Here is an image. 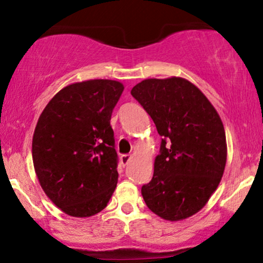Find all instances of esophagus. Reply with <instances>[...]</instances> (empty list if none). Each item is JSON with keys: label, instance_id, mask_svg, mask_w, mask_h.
I'll use <instances>...</instances> for the list:
<instances>
[{"label": "esophagus", "instance_id": "1", "mask_svg": "<svg viewBox=\"0 0 263 263\" xmlns=\"http://www.w3.org/2000/svg\"><path fill=\"white\" fill-rule=\"evenodd\" d=\"M130 159H132V156H129V154H123V156L121 157V161L123 165H127L129 161H130Z\"/></svg>", "mask_w": 263, "mask_h": 263}]
</instances>
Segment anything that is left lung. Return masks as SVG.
Listing matches in <instances>:
<instances>
[{
    "instance_id": "8db88e82",
    "label": "left lung",
    "mask_w": 263,
    "mask_h": 263,
    "mask_svg": "<svg viewBox=\"0 0 263 263\" xmlns=\"http://www.w3.org/2000/svg\"><path fill=\"white\" fill-rule=\"evenodd\" d=\"M161 138L154 174L142 185L153 213L178 221L197 213L218 188L226 164V136L217 110L183 78L146 79L132 89Z\"/></svg>"
}]
</instances>
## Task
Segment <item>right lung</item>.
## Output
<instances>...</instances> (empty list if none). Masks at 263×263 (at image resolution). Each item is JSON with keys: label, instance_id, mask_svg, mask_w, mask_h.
Returning a JSON list of instances; mask_svg holds the SVG:
<instances>
[{"label": "right lung", "instance_id": "right-lung-1", "mask_svg": "<svg viewBox=\"0 0 263 263\" xmlns=\"http://www.w3.org/2000/svg\"><path fill=\"white\" fill-rule=\"evenodd\" d=\"M123 89L115 80L75 82L39 116L32 140L35 174L46 196L71 217L99 213L116 188L118 157L110 120Z\"/></svg>", "mask_w": 263, "mask_h": 263}]
</instances>
